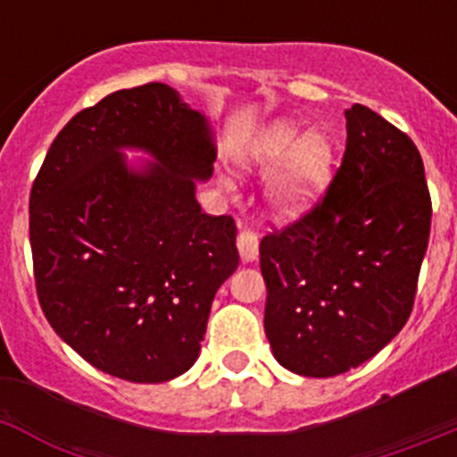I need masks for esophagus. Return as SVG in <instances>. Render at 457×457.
<instances>
[{"label": "esophagus", "mask_w": 457, "mask_h": 457, "mask_svg": "<svg viewBox=\"0 0 457 457\" xmlns=\"http://www.w3.org/2000/svg\"><path fill=\"white\" fill-rule=\"evenodd\" d=\"M237 252L245 263H252L258 258V237L256 233H252L249 228H240L237 233Z\"/></svg>", "instance_id": "obj_1"}]
</instances>
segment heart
Wrapping results in <instances>:
<instances>
[{
	"mask_svg": "<svg viewBox=\"0 0 457 457\" xmlns=\"http://www.w3.org/2000/svg\"><path fill=\"white\" fill-rule=\"evenodd\" d=\"M245 167L272 171L268 196L278 215L297 217L313 205L329 180L332 141L318 128L302 135L295 120H277L252 139L245 155Z\"/></svg>",
	"mask_w": 457,
	"mask_h": 457,
	"instance_id": "obj_1",
	"label": "heart"
}]
</instances>
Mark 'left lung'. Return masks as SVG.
I'll return each mask as SVG.
<instances>
[{"instance_id": "8db88e82", "label": "left lung", "mask_w": 457, "mask_h": 457, "mask_svg": "<svg viewBox=\"0 0 457 457\" xmlns=\"http://www.w3.org/2000/svg\"><path fill=\"white\" fill-rule=\"evenodd\" d=\"M325 196L261 240L265 334L284 369L332 378L401 332L414 306L433 204L414 141L364 104Z\"/></svg>"}]
</instances>
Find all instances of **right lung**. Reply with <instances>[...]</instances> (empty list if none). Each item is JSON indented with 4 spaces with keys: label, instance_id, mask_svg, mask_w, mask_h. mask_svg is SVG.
Segmentation results:
<instances>
[{
    "label": "right lung",
    "instance_id": "add662e5",
    "mask_svg": "<svg viewBox=\"0 0 457 457\" xmlns=\"http://www.w3.org/2000/svg\"><path fill=\"white\" fill-rule=\"evenodd\" d=\"M120 147L155 163L128 168ZM217 151L205 116L160 82L109 93L52 141L29 196L40 309L91 366L167 382L199 357L215 293L237 268L236 221L205 215Z\"/></svg>",
    "mask_w": 457,
    "mask_h": 457
}]
</instances>
